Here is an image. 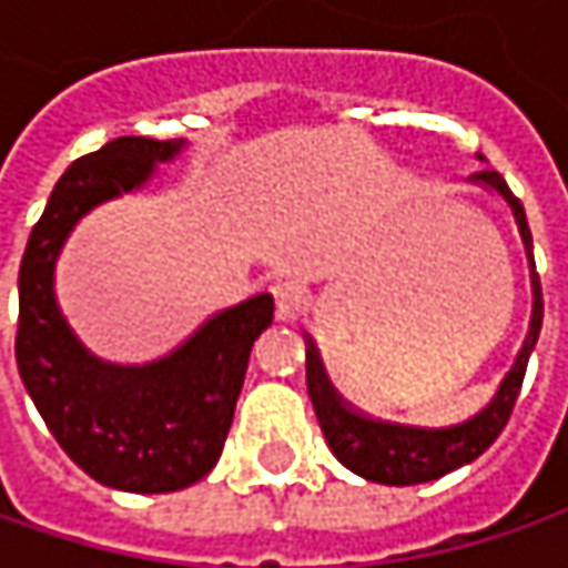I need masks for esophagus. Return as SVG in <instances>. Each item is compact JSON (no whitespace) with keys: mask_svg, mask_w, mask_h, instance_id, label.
<instances>
[{"mask_svg":"<svg viewBox=\"0 0 568 568\" xmlns=\"http://www.w3.org/2000/svg\"><path fill=\"white\" fill-rule=\"evenodd\" d=\"M274 303H277V318L281 322H294V318H300L310 310L313 296H310V291L300 281L287 277V281H277L274 284Z\"/></svg>","mask_w":568,"mask_h":568,"instance_id":"obj_1","label":"esophagus"}]
</instances>
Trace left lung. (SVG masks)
Returning a JSON list of instances; mask_svg holds the SVG:
<instances>
[{"label": "left lung", "instance_id": "left-lung-1", "mask_svg": "<svg viewBox=\"0 0 568 568\" xmlns=\"http://www.w3.org/2000/svg\"><path fill=\"white\" fill-rule=\"evenodd\" d=\"M474 183L496 189L513 207L515 224H518L521 243H525V252H528L531 294H535L528 338L521 344L513 369L506 373V379L499 385L496 398L480 414H474L465 424L443 426V429L388 424V420L366 417V414H361L357 407H351L335 392V385L328 382L325 369H322L316 344H313V338H306V388H310V398H313V407H316L318 426H322V433L328 439V448L335 452V458H338L341 465L366 477V480L388 484V487H410V484L436 480V477H443L448 470L474 462L477 455H484L496 443V436L503 433V426L509 424V417H513V407L518 402V392H521V379H525V369H528V357H531L537 335H540L544 296H540L531 230H528V217H525L521 202L515 199L513 189L506 186V180L496 170H490V166L477 170Z\"/></svg>", "mask_w": 568, "mask_h": 568}]
</instances>
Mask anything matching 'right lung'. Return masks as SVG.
<instances>
[{
  "label": "right lung",
  "mask_w": 568,
  "mask_h": 568,
  "mask_svg": "<svg viewBox=\"0 0 568 568\" xmlns=\"http://www.w3.org/2000/svg\"><path fill=\"white\" fill-rule=\"evenodd\" d=\"M180 142L125 135L78 158L33 224L18 272V373L55 443L94 480L129 493L183 490L217 465L255 338L272 325V294L230 306L144 366L91 357L53 300V265L91 207L139 189Z\"/></svg>",
  "instance_id": "add662e5"
}]
</instances>
